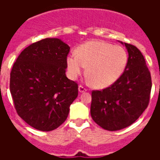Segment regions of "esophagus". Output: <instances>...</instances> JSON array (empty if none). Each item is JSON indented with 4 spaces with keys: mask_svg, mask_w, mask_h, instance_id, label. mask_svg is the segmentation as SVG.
Returning <instances> with one entry per match:
<instances>
[{
    "mask_svg": "<svg viewBox=\"0 0 160 160\" xmlns=\"http://www.w3.org/2000/svg\"><path fill=\"white\" fill-rule=\"evenodd\" d=\"M78 89H79V92L80 93H83V92H85V91H86V89H85V87H83L82 85H80V86H79V88H78Z\"/></svg>",
    "mask_w": 160,
    "mask_h": 160,
    "instance_id": "34e87169",
    "label": "esophagus"
}]
</instances>
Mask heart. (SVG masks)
Listing matches in <instances>:
<instances>
[{"instance_id": "1", "label": "heart", "mask_w": 160, "mask_h": 160, "mask_svg": "<svg viewBox=\"0 0 160 160\" xmlns=\"http://www.w3.org/2000/svg\"><path fill=\"white\" fill-rule=\"evenodd\" d=\"M127 63L128 54L123 46L102 41H88L66 57L70 79L76 80L87 67L88 80L99 89L109 87L119 80Z\"/></svg>"}]
</instances>
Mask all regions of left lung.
Masks as SVG:
<instances>
[{"label": "left lung", "mask_w": 160, "mask_h": 160, "mask_svg": "<svg viewBox=\"0 0 160 160\" xmlns=\"http://www.w3.org/2000/svg\"><path fill=\"white\" fill-rule=\"evenodd\" d=\"M129 58L124 73L111 86L91 94L90 114L103 129L116 131L131 125L146 109L152 82L150 73L139 49L119 41Z\"/></svg>", "instance_id": "8db88e82"}]
</instances>
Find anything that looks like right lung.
<instances>
[{
  "label": "right lung",
  "mask_w": 160,
  "mask_h": 160,
  "mask_svg": "<svg viewBox=\"0 0 160 160\" xmlns=\"http://www.w3.org/2000/svg\"><path fill=\"white\" fill-rule=\"evenodd\" d=\"M70 47L46 38L24 50L13 65L10 90L17 114L41 131H51L67 119L78 96V85L65 75Z\"/></svg>",
  "instance_id": "right-lung-1"
}]
</instances>
